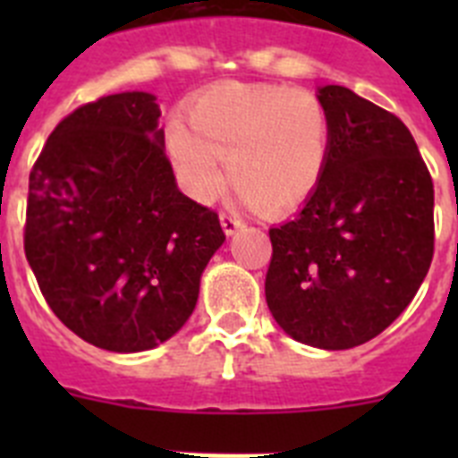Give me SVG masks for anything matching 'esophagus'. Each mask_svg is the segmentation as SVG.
<instances>
[{"label":"esophagus","instance_id":"esophagus-1","mask_svg":"<svg viewBox=\"0 0 458 458\" xmlns=\"http://www.w3.org/2000/svg\"><path fill=\"white\" fill-rule=\"evenodd\" d=\"M220 222H222V229H225L226 236H233L242 226L241 217L232 216V213H220Z\"/></svg>","mask_w":458,"mask_h":458}]
</instances>
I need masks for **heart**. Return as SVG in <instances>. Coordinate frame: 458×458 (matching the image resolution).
<instances>
[{"label":"heart","instance_id":"b5f03b06","mask_svg":"<svg viewBox=\"0 0 458 458\" xmlns=\"http://www.w3.org/2000/svg\"><path fill=\"white\" fill-rule=\"evenodd\" d=\"M192 128L167 123L165 141L181 183L197 201H210L229 176L245 206L282 213L302 204L330 157V116L307 89L226 82L188 109Z\"/></svg>","mask_w":458,"mask_h":458}]
</instances>
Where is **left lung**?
Segmentation results:
<instances>
[{
	"instance_id": "obj_1",
	"label": "left lung",
	"mask_w": 458,
	"mask_h": 458,
	"mask_svg": "<svg viewBox=\"0 0 458 458\" xmlns=\"http://www.w3.org/2000/svg\"><path fill=\"white\" fill-rule=\"evenodd\" d=\"M330 116L321 183L270 229L266 302L295 342L353 349L408 307L434 259V183L411 131L351 89L317 93Z\"/></svg>"
}]
</instances>
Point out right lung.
Wrapping results in <instances>:
<instances>
[{
	"instance_id": "obj_1",
	"label": "right lung",
	"mask_w": 458,
	"mask_h": 458,
	"mask_svg": "<svg viewBox=\"0 0 458 458\" xmlns=\"http://www.w3.org/2000/svg\"><path fill=\"white\" fill-rule=\"evenodd\" d=\"M147 91L103 96L59 121L30 174L24 254L56 318L114 353L156 349L199 298L225 242L185 197Z\"/></svg>"
}]
</instances>
